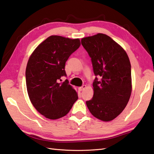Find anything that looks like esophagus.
I'll list each match as a JSON object with an SVG mask.
<instances>
[{"instance_id":"34e87169","label":"esophagus","mask_w":154,"mask_h":154,"mask_svg":"<svg viewBox=\"0 0 154 154\" xmlns=\"http://www.w3.org/2000/svg\"><path fill=\"white\" fill-rule=\"evenodd\" d=\"M86 87H87V86H86L85 85H83V86H81V87H79V90L80 91H83L84 89L86 88Z\"/></svg>"}]
</instances>
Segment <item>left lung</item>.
<instances>
[{"label":"left lung","mask_w":154,"mask_h":154,"mask_svg":"<svg viewBox=\"0 0 154 154\" xmlns=\"http://www.w3.org/2000/svg\"><path fill=\"white\" fill-rule=\"evenodd\" d=\"M81 45L91 57L96 76L93 97L86 103L97 119L112 121L123 112L131 94L129 58L121 46L104 34L82 38Z\"/></svg>","instance_id":"1"}]
</instances>
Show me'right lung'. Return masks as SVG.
<instances>
[{
    "mask_svg": "<svg viewBox=\"0 0 154 154\" xmlns=\"http://www.w3.org/2000/svg\"><path fill=\"white\" fill-rule=\"evenodd\" d=\"M79 38L71 39L57 35L48 37L30 56L26 67L27 93L38 112L50 119L65 116L78 99L76 91L67 79L66 62L79 48Z\"/></svg>",
    "mask_w": 154,
    "mask_h": 154,
    "instance_id": "add662e5",
    "label": "right lung"
}]
</instances>
